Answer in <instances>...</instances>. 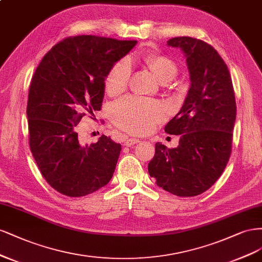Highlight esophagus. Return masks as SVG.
<instances>
[{"instance_id":"esophagus-1","label":"esophagus","mask_w":262,"mask_h":262,"mask_svg":"<svg viewBox=\"0 0 262 262\" xmlns=\"http://www.w3.org/2000/svg\"><path fill=\"white\" fill-rule=\"evenodd\" d=\"M140 140L139 139H136V138H129V139H126L125 140V142H124V145L126 146V147H132V146H134V145H136V143H138Z\"/></svg>"}]
</instances>
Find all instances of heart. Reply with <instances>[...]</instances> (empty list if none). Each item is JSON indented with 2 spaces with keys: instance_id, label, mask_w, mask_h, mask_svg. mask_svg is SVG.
<instances>
[{
  "instance_id": "heart-1",
  "label": "heart",
  "mask_w": 262,
  "mask_h": 262,
  "mask_svg": "<svg viewBox=\"0 0 262 262\" xmlns=\"http://www.w3.org/2000/svg\"><path fill=\"white\" fill-rule=\"evenodd\" d=\"M145 62L158 79L165 83L171 81L177 74L176 63L168 56L149 54ZM132 74V65L128 58H122L107 73L105 78V91L110 96L121 95L127 88ZM111 117L119 127L133 134H146L164 120L165 111L162 104L157 101L128 97L113 104Z\"/></svg>"
}]
</instances>
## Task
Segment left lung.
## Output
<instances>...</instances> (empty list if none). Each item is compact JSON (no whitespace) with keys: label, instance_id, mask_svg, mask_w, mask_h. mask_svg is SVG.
Listing matches in <instances>:
<instances>
[{"label":"left lung","instance_id":"left-lung-1","mask_svg":"<svg viewBox=\"0 0 262 262\" xmlns=\"http://www.w3.org/2000/svg\"><path fill=\"white\" fill-rule=\"evenodd\" d=\"M168 47L186 57L190 88L180 112L164 130L181 135L179 146L156 143L148 164L159 187L180 197H193L209 189L229 162L236 102L232 78L223 58L205 41L176 37Z\"/></svg>","mask_w":262,"mask_h":262}]
</instances>
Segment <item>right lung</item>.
<instances>
[{"instance_id": "add662e5", "label": "right lung", "mask_w": 262, "mask_h": 262, "mask_svg": "<svg viewBox=\"0 0 262 262\" xmlns=\"http://www.w3.org/2000/svg\"><path fill=\"white\" fill-rule=\"evenodd\" d=\"M136 43L96 36L66 38L33 74L27 103L30 150L50 186L65 196L89 195L112 179L121 145L104 135L83 145L77 125L82 116L100 111L107 73Z\"/></svg>"}]
</instances>
